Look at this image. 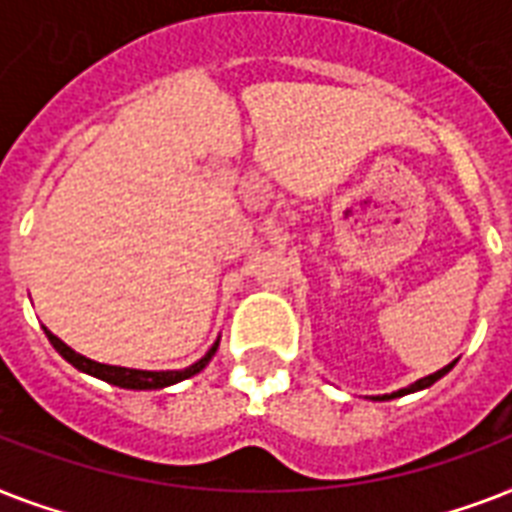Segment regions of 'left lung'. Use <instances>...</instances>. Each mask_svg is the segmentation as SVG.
<instances>
[{"instance_id":"obj_1","label":"left lung","mask_w":512,"mask_h":512,"mask_svg":"<svg viewBox=\"0 0 512 512\" xmlns=\"http://www.w3.org/2000/svg\"><path fill=\"white\" fill-rule=\"evenodd\" d=\"M454 364H457V361H452V364H446L444 369H438V372L428 374V377H422V380L412 382V385H406V388H401V390H393V393H385V396H372V401H390V398H401V396H409V393H417V390L430 388V385H433V382H436V380H441V377H444V374L449 372V369H452Z\"/></svg>"}]
</instances>
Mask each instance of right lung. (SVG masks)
<instances>
[{
    "mask_svg": "<svg viewBox=\"0 0 512 512\" xmlns=\"http://www.w3.org/2000/svg\"><path fill=\"white\" fill-rule=\"evenodd\" d=\"M44 335H47V340L52 342V348L58 350L68 364L76 366L79 372L90 374V377H98V380L108 382V385H116V388H127V390H162L175 385V382L188 380V377L199 374L201 369L212 361V356L217 353V345H220V337H217V340L212 342V348H209L207 353L196 361V364L185 366V369H159V372H154V369H130V366L100 364V361H92V358L76 353L74 348H68L66 342L52 335L50 329H44Z\"/></svg>",
    "mask_w": 512,
    "mask_h": 512,
    "instance_id": "obj_1",
    "label": "right lung"
}]
</instances>
